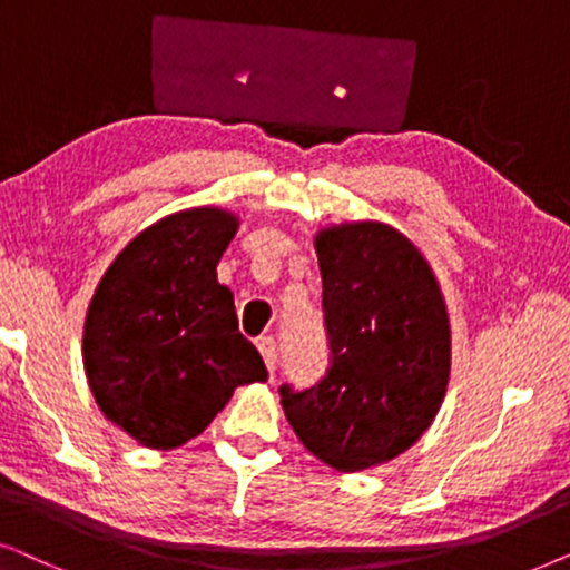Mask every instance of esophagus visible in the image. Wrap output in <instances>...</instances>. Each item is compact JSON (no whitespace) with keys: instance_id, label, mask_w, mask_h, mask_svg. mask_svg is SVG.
<instances>
[{"instance_id":"1","label":"esophagus","mask_w":570,"mask_h":570,"mask_svg":"<svg viewBox=\"0 0 570 570\" xmlns=\"http://www.w3.org/2000/svg\"><path fill=\"white\" fill-rule=\"evenodd\" d=\"M257 352H261L265 367H268V373L273 375V367H276V341L271 336H263L257 341Z\"/></svg>"}]
</instances>
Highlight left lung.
Instances as JSON below:
<instances>
[{"mask_svg": "<svg viewBox=\"0 0 570 570\" xmlns=\"http://www.w3.org/2000/svg\"><path fill=\"white\" fill-rule=\"evenodd\" d=\"M323 278L328 375L281 389L299 443L336 472L381 466L412 449L435 420L451 377L445 297L420 247L385 222L315 232Z\"/></svg>", "mask_w": 570, "mask_h": 570, "instance_id": "1", "label": "left lung"}]
</instances>
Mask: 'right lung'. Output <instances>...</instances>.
<instances>
[{
	"mask_svg": "<svg viewBox=\"0 0 570 570\" xmlns=\"http://www.w3.org/2000/svg\"><path fill=\"white\" fill-rule=\"evenodd\" d=\"M239 229L229 208L158 218L121 247L82 325V367L98 409L140 445L171 451L200 435L239 385L268 373L239 333L216 265Z\"/></svg>",
	"mask_w": 570,
	"mask_h": 570,
	"instance_id": "right-lung-1",
	"label": "right lung"
}]
</instances>
